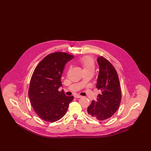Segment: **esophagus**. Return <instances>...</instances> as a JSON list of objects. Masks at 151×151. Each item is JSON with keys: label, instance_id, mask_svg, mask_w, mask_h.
<instances>
[{"label": "esophagus", "instance_id": "34e87169", "mask_svg": "<svg viewBox=\"0 0 151 151\" xmlns=\"http://www.w3.org/2000/svg\"><path fill=\"white\" fill-rule=\"evenodd\" d=\"M75 98H77V99H80V98H81L82 96H80V95H75Z\"/></svg>", "mask_w": 151, "mask_h": 151}]
</instances>
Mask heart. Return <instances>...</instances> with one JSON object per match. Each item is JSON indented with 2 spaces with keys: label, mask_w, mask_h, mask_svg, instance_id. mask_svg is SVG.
I'll use <instances>...</instances> for the list:
<instances>
[{
  "label": "heart",
  "mask_w": 151,
  "mask_h": 151,
  "mask_svg": "<svg viewBox=\"0 0 151 151\" xmlns=\"http://www.w3.org/2000/svg\"><path fill=\"white\" fill-rule=\"evenodd\" d=\"M79 62L83 68L84 72L88 71H94V62L93 59L90 56H84L80 58Z\"/></svg>",
  "instance_id": "heart-1"
}]
</instances>
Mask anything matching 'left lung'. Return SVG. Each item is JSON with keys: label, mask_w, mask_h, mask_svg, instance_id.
Masks as SVG:
<instances>
[{"label": "left lung", "mask_w": 151, "mask_h": 151, "mask_svg": "<svg viewBox=\"0 0 151 151\" xmlns=\"http://www.w3.org/2000/svg\"><path fill=\"white\" fill-rule=\"evenodd\" d=\"M100 71L96 88L100 90L96 101L87 108L88 114L99 121L112 116L119 107L122 95L117 72L111 63L102 56L97 59Z\"/></svg>", "instance_id": "1"}]
</instances>
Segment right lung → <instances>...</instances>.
<instances>
[{
    "instance_id": "1",
    "label": "right lung",
    "mask_w": 151,
    "mask_h": 151,
    "mask_svg": "<svg viewBox=\"0 0 151 151\" xmlns=\"http://www.w3.org/2000/svg\"><path fill=\"white\" fill-rule=\"evenodd\" d=\"M73 56L63 52L51 53L37 65L32 74L28 95L35 113L42 120L54 122L61 119L73 100L65 95L60 80L65 64Z\"/></svg>"
}]
</instances>
